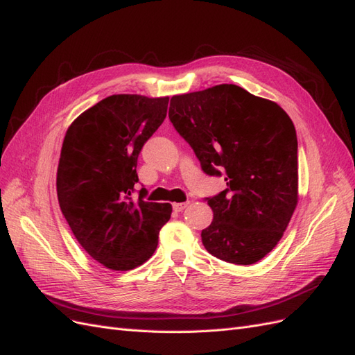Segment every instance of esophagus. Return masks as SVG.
Listing matches in <instances>:
<instances>
[{
	"label": "esophagus",
	"instance_id": "34e87169",
	"mask_svg": "<svg viewBox=\"0 0 355 355\" xmlns=\"http://www.w3.org/2000/svg\"><path fill=\"white\" fill-rule=\"evenodd\" d=\"M187 206H188V201L187 202H173V210L176 213H179V211L184 210Z\"/></svg>",
	"mask_w": 355,
	"mask_h": 355
}]
</instances>
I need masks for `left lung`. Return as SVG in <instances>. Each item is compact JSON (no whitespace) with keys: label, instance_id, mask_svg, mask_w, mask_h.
Here are the masks:
<instances>
[{"label":"left lung","instance_id":"1","mask_svg":"<svg viewBox=\"0 0 355 355\" xmlns=\"http://www.w3.org/2000/svg\"><path fill=\"white\" fill-rule=\"evenodd\" d=\"M168 118L196 153L201 170L227 189L204 198L213 222L201 231L220 261L252 265L283 237L297 204V137L275 102L234 84L170 99Z\"/></svg>","mask_w":355,"mask_h":355}]
</instances>
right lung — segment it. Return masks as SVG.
Masks as SVG:
<instances>
[{
  "label": "right lung",
  "mask_w": 355,
  "mask_h": 355,
  "mask_svg": "<svg viewBox=\"0 0 355 355\" xmlns=\"http://www.w3.org/2000/svg\"><path fill=\"white\" fill-rule=\"evenodd\" d=\"M168 98L114 94L83 112L63 139L58 198L75 239L94 261L128 271L153 256L168 202L135 198L144 145L167 115Z\"/></svg>",
  "instance_id": "1"
}]
</instances>
